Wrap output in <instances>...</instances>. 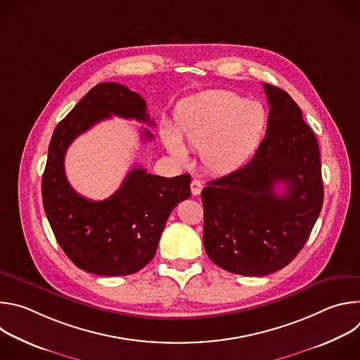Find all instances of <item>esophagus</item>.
Returning a JSON list of instances; mask_svg holds the SVG:
<instances>
[{
  "label": "esophagus",
  "mask_w": 360,
  "mask_h": 360,
  "mask_svg": "<svg viewBox=\"0 0 360 360\" xmlns=\"http://www.w3.org/2000/svg\"><path fill=\"white\" fill-rule=\"evenodd\" d=\"M202 188H203V185H202V182L199 179H192V182H191V192H192L193 196H198L200 193Z\"/></svg>",
  "instance_id": "obj_1"
}]
</instances>
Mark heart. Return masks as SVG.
Masks as SVG:
<instances>
[{
  "label": "heart",
  "mask_w": 360,
  "mask_h": 360,
  "mask_svg": "<svg viewBox=\"0 0 360 360\" xmlns=\"http://www.w3.org/2000/svg\"><path fill=\"white\" fill-rule=\"evenodd\" d=\"M266 129V112L258 102L229 91H208L185 99L175 112L174 131L164 143L175 158L186 152L179 142L198 149L203 167L215 174L242 168L258 149Z\"/></svg>",
  "instance_id": "obj_1"
}]
</instances>
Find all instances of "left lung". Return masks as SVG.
<instances>
[{
	"label": "left lung",
	"mask_w": 360,
	"mask_h": 360,
	"mask_svg": "<svg viewBox=\"0 0 360 360\" xmlns=\"http://www.w3.org/2000/svg\"><path fill=\"white\" fill-rule=\"evenodd\" d=\"M269 118L265 139L245 167L208 182L203 246L225 271L265 276L288 264L309 238L323 203L318 139L296 102L264 84ZM283 183L278 195L274 185Z\"/></svg>",
	"instance_id": "left-lung-1"
}]
</instances>
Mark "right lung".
<instances>
[{
    "label": "right lung",
    "instance_id": "add662e5",
    "mask_svg": "<svg viewBox=\"0 0 360 360\" xmlns=\"http://www.w3.org/2000/svg\"><path fill=\"white\" fill-rule=\"evenodd\" d=\"M112 115L153 125L139 94L117 82L95 85L57 125L41 191L48 222L72 264L94 275L125 276L153 258L169 214L191 196V175L164 178L135 167L108 199L77 193L65 176V152L78 135ZM142 132L152 139L148 129Z\"/></svg>",
    "mask_w": 360,
    "mask_h": 360
}]
</instances>
